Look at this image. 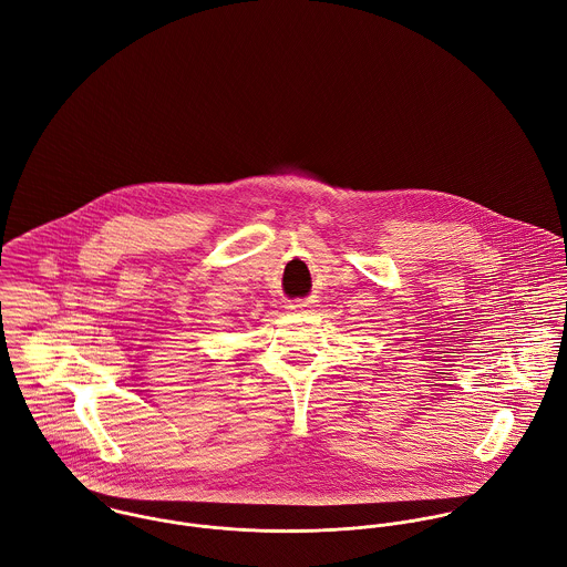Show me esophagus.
<instances>
[{
  "label": "esophagus",
  "mask_w": 567,
  "mask_h": 567,
  "mask_svg": "<svg viewBox=\"0 0 567 567\" xmlns=\"http://www.w3.org/2000/svg\"><path fill=\"white\" fill-rule=\"evenodd\" d=\"M288 308H290L292 312H303V310H308V308H310V301H303V299H299V301H292Z\"/></svg>",
  "instance_id": "34e87169"
}]
</instances>
